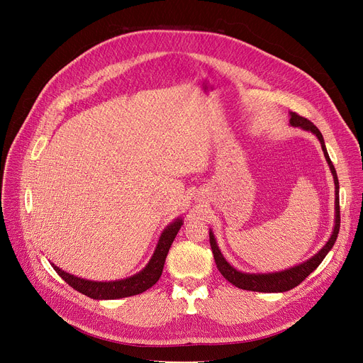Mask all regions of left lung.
Segmentation results:
<instances>
[{"label": "left lung", "instance_id": "obj_1", "mask_svg": "<svg viewBox=\"0 0 363 363\" xmlns=\"http://www.w3.org/2000/svg\"><path fill=\"white\" fill-rule=\"evenodd\" d=\"M290 125L294 126V128H300L303 130H311L312 133H315L316 138L320 143L323 156H325V159H327V163L330 166V170H331L333 178H334V185H335L334 230H333V234L328 238L327 244L323 245L315 256H312L306 262L293 266V268L284 269V271H279V272H269V274H250V272H241V271L235 269L233 264L226 262V259L220 253L218 242H216V238H215V235L211 230V231H208V237H211V247H212L213 257H215V262H216L219 272L223 275L225 279H228L233 285H235V287H238L241 290L259 291V293H284V291H289V290L297 287V285L304 278H308L320 264V262L325 259V256L333 249V245H334V242L337 240V235H338V231H340V199H338L340 185H338L335 167H334V164H333V162L328 156V151H327L325 143H323L322 133L311 121H308L306 118H303V116H298V114L294 113V111H290Z\"/></svg>", "mask_w": 363, "mask_h": 363}]
</instances>
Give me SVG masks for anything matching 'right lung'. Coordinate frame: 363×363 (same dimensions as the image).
Instances as JSON below:
<instances>
[{"mask_svg": "<svg viewBox=\"0 0 363 363\" xmlns=\"http://www.w3.org/2000/svg\"><path fill=\"white\" fill-rule=\"evenodd\" d=\"M184 220L182 218H177L174 222H170L160 235L156 250L152 253L150 262L145 264V268L140 271L138 274L132 275L125 279L119 281H89L79 277H74L72 274H67L66 271L60 269L59 266H55L54 263L52 268L55 272L59 274L72 289L76 291H79L91 298L95 300H116V298H123L129 296H135L140 293H144L145 290L151 289L155 285L159 278L162 277L163 272V266L164 260L167 256V252L170 249L172 242H174L178 231L181 230Z\"/></svg>", "mask_w": 363, "mask_h": 363, "instance_id": "right-lung-1", "label": "right lung"}]
</instances>
